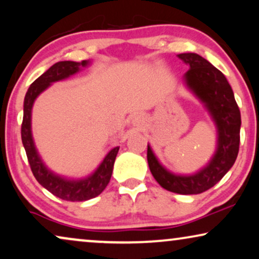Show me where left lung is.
<instances>
[{
	"label": "left lung",
	"instance_id": "1",
	"mask_svg": "<svg viewBox=\"0 0 259 259\" xmlns=\"http://www.w3.org/2000/svg\"><path fill=\"white\" fill-rule=\"evenodd\" d=\"M178 58L190 66L184 77L186 86L203 102L215 122L217 150L205 167L189 176L176 175L165 168L150 145H147V161L154 179L165 190L179 194H198L214 186L235 164L242 120L232 88L221 70L194 53H184Z\"/></svg>",
	"mask_w": 259,
	"mask_h": 259
}]
</instances>
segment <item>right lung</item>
Returning <instances> with one entry per match:
<instances>
[{
  "mask_svg": "<svg viewBox=\"0 0 259 259\" xmlns=\"http://www.w3.org/2000/svg\"><path fill=\"white\" fill-rule=\"evenodd\" d=\"M88 65H90V61H87V60H83L81 62H56L30 84L26 97H24L21 138H22V144L24 150H26L31 172L45 189H47L54 196L68 201H83L92 199V198L99 196L106 189L109 180H111L113 166H114L119 147H114L109 151L100 166L95 169V172L86 178L70 179L56 175L44 164L37 153L36 147H35L33 136H31V108H33L35 99L45 90H47L53 82L67 79V77L79 72L81 67H86Z\"/></svg>",
  "mask_w": 259,
  "mask_h": 259,
  "instance_id": "obj_1",
  "label": "right lung"
}]
</instances>
